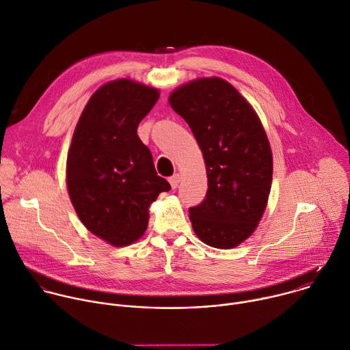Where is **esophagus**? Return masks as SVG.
Returning a JSON list of instances; mask_svg holds the SVG:
<instances>
[{
  "mask_svg": "<svg viewBox=\"0 0 350 350\" xmlns=\"http://www.w3.org/2000/svg\"><path fill=\"white\" fill-rule=\"evenodd\" d=\"M170 183H171V187L172 189H176L179 186V182H180V175L179 174H174L170 179Z\"/></svg>",
  "mask_w": 350,
  "mask_h": 350,
  "instance_id": "1",
  "label": "esophagus"
}]
</instances>
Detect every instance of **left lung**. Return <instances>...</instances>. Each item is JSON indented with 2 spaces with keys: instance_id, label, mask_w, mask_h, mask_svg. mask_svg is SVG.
I'll return each mask as SVG.
<instances>
[{
  "instance_id": "1",
  "label": "left lung",
  "mask_w": 350,
  "mask_h": 350,
  "mask_svg": "<svg viewBox=\"0 0 350 350\" xmlns=\"http://www.w3.org/2000/svg\"><path fill=\"white\" fill-rule=\"evenodd\" d=\"M172 109L193 131L202 152L208 190L189 208L197 237L231 249L257 227L271 190L272 153L250 104L220 78L186 83L170 96Z\"/></svg>"
}]
</instances>
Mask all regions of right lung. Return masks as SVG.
<instances>
[{
	"instance_id": "add662e5",
	"label": "right lung",
	"mask_w": 350,
	"mask_h": 350,
	"mask_svg": "<svg viewBox=\"0 0 350 350\" xmlns=\"http://www.w3.org/2000/svg\"><path fill=\"white\" fill-rule=\"evenodd\" d=\"M157 100V89L130 79L109 82L92 96L72 137L67 159L71 202L86 228L113 246L142 237L149 205L171 190L137 134Z\"/></svg>"
}]
</instances>
